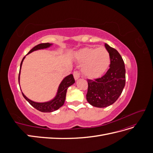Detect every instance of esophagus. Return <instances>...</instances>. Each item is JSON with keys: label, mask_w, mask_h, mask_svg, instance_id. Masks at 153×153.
Wrapping results in <instances>:
<instances>
[{"label": "esophagus", "mask_w": 153, "mask_h": 153, "mask_svg": "<svg viewBox=\"0 0 153 153\" xmlns=\"http://www.w3.org/2000/svg\"><path fill=\"white\" fill-rule=\"evenodd\" d=\"M73 76L74 78H75V80H77L78 78H80V73L78 71H75L73 72Z\"/></svg>", "instance_id": "obj_1"}]
</instances>
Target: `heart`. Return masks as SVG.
I'll return each mask as SVG.
<instances>
[{
	"mask_svg": "<svg viewBox=\"0 0 153 153\" xmlns=\"http://www.w3.org/2000/svg\"><path fill=\"white\" fill-rule=\"evenodd\" d=\"M76 57L82 64V73L91 79L102 75L110 64L109 52L105 47L83 48L76 53Z\"/></svg>",
	"mask_w": 153,
	"mask_h": 153,
	"instance_id": "b5f03b06",
	"label": "heart"
}]
</instances>
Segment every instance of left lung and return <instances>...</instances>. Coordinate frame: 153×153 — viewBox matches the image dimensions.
<instances>
[{
	"instance_id": "1",
	"label": "left lung",
	"mask_w": 153,
	"mask_h": 153,
	"mask_svg": "<svg viewBox=\"0 0 153 153\" xmlns=\"http://www.w3.org/2000/svg\"><path fill=\"white\" fill-rule=\"evenodd\" d=\"M110 57V68L105 75L94 80H87V101L98 108L114 103L121 94L126 82V70L121 55L114 48L105 43Z\"/></svg>"
}]
</instances>
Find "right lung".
Returning a JSON list of instances; mask_svg holds the SVG:
<instances>
[{
    "label": "right lung",
    "mask_w": 153,
    "mask_h": 153,
    "mask_svg": "<svg viewBox=\"0 0 153 153\" xmlns=\"http://www.w3.org/2000/svg\"><path fill=\"white\" fill-rule=\"evenodd\" d=\"M52 45H53L52 43H49L39 44L38 45H36V47H34L33 48H32L29 51V53H27V55L36 50H43V49L50 48V47H52ZM25 58V57L23 58L20 64L19 76H18V82H19V85H20V72H21V68H22L23 61H24ZM75 82V79H74L73 75L72 74L66 77H64L63 78V80L61 81V84H60L59 85L56 95H55V96L53 99H52L50 101H46V102H41V103L36 102V101H32L30 99H29L27 97L25 96V95L22 92V93L23 96L24 97V98L36 109L42 112H53V111L58 110L64 105V101H65V99H66L68 88L69 86L73 85Z\"/></svg>",
    "instance_id": "obj_1"
}]
</instances>
